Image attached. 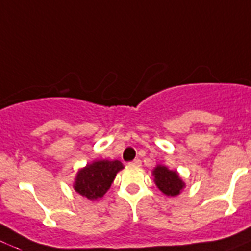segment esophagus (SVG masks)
I'll return each mask as SVG.
<instances>
[{
  "label": "esophagus",
  "instance_id": "34e87169",
  "mask_svg": "<svg viewBox=\"0 0 251 251\" xmlns=\"http://www.w3.org/2000/svg\"><path fill=\"white\" fill-rule=\"evenodd\" d=\"M129 165H131V166H140V165H142V161H140L139 158H135V160H132L131 162H129Z\"/></svg>",
  "mask_w": 251,
  "mask_h": 251
}]
</instances>
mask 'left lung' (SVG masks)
Wrapping results in <instances>:
<instances>
[{
	"label": "left lung",
	"mask_w": 251,
	"mask_h": 251,
	"mask_svg": "<svg viewBox=\"0 0 251 251\" xmlns=\"http://www.w3.org/2000/svg\"><path fill=\"white\" fill-rule=\"evenodd\" d=\"M154 182L160 188L161 192H164L168 196H176L184 187V183L179 178L176 172H172L165 166H157L153 170Z\"/></svg>",
	"instance_id": "1"
}]
</instances>
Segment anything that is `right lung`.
<instances>
[{"label":"right lung","mask_w":251,"mask_h":251,"mask_svg":"<svg viewBox=\"0 0 251 251\" xmlns=\"http://www.w3.org/2000/svg\"><path fill=\"white\" fill-rule=\"evenodd\" d=\"M124 169L120 161H95L79 170L75 189L89 200H98L104 196L111 187L116 174Z\"/></svg>","instance_id":"1"}]
</instances>
